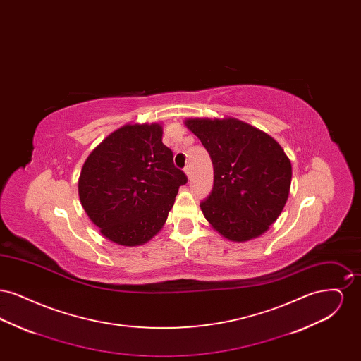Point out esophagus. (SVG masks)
<instances>
[{
	"mask_svg": "<svg viewBox=\"0 0 361 361\" xmlns=\"http://www.w3.org/2000/svg\"><path fill=\"white\" fill-rule=\"evenodd\" d=\"M184 172H185V174H187L188 177H190V166H189V165H187V166L184 168Z\"/></svg>",
	"mask_w": 361,
	"mask_h": 361,
	"instance_id": "1",
	"label": "esophagus"
}]
</instances>
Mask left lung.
<instances>
[{
    "instance_id": "8db88e82",
    "label": "left lung",
    "mask_w": 361,
    "mask_h": 361,
    "mask_svg": "<svg viewBox=\"0 0 361 361\" xmlns=\"http://www.w3.org/2000/svg\"><path fill=\"white\" fill-rule=\"evenodd\" d=\"M206 147L214 187L200 207L224 238L252 240L265 233L286 206L291 162L274 137L237 119H189Z\"/></svg>"
}]
</instances>
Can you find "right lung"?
Here are the masks:
<instances>
[{
  "mask_svg": "<svg viewBox=\"0 0 361 361\" xmlns=\"http://www.w3.org/2000/svg\"><path fill=\"white\" fill-rule=\"evenodd\" d=\"M185 173L173 164L159 124H127L105 137L82 166L78 193L108 240L137 246L166 222Z\"/></svg>",
  "mask_w": 361,
  "mask_h": 361,
  "instance_id": "1",
  "label": "right lung"
}]
</instances>
